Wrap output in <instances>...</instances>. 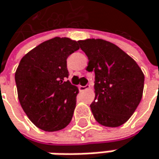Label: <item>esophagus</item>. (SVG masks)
Wrapping results in <instances>:
<instances>
[{
    "instance_id": "obj_1",
    "label": "esophagus",
    "mask_w": 159,
    "mask_h": 159,
    "mask_svg": "<svg viewBox=\"0 0 159 159\" xmlns=\"http://www.w3.org/2000/svg\"><path fill=\"white\" fill-rule=\"evenodd\" d=\"M89 89V85H86V86H79V89H80V91H84V90H86V89Z\"/></svg>"
}]
</instances>
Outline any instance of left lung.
<instances>
[{
	"label": "left lung",
	"instance_id": "1",
	"mask_svg": "<svg viewBox=\"0 0 159 159\" xmlns=\"http://www.w3.org/2000/svg\"><path fill=\"white\" fill-rule=\"evenodd\" d=\"M94 70L95 99L90 109L95 120L118 127L129 120L143 96L145 76L137 63L116 45L103 39L78 41Z\"/></svg>",
	"mask_w": 159,
	"mask_h": 159
}]
</instances>
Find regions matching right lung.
Here are the masks:
<instances>
[{
  "label": "right lung",
  "mask_w": 159,
  "mask_h": 159,
  "mask_svg": "<svg viewBox=\"0 0 159 159\" xmlns=\"http://www.w3.org/2000/svg\"><path fill=\"white\" fill-rule=\"evenodd\" d=\"M78 43L54 37L29 51L19 63L15 72L18 99L39 129L59 131L72 119L79 89L67 80V58L80 48Z\"/></svg>",
  "instance_id": "obj_1"
}]
</instances>
